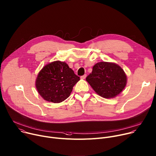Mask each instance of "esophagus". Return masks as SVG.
<instances>
[{
    "label": "esophagus",
    "instance_id": "1",
    "mask_svg": "<svg viewBox=\"0 0 156 156\" xmlns=\"http://www.w3.org/2000/svg\"><path fill=\"white\" fill-rule=\"evenodd\" d=\"M86 76H87V75H86V74H84L83 76H82L80 77V79H85L86 77Z\"/></svg>",
    "mask_w": 156,
    "mask_h": 156
}]
</instances>
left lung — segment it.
I'll return each instance as SVG.
<instances>
[{"label": "left lung", "instance_id": "8db88e82", "mask_svg": "<svg viewBox=\"0 0 156 156\" xmlns=\"http://www.w3.org/2000/svg\"><path fill=\"white\" fill-rule=\"evenodd\" d=\"M86 80L100 96L109 99L122 91L126 85L127 78L122 69L118 65L101 62L94 65Z\"/></svg>", "mask_w": 156, "mask_h": 156}]
</instances>
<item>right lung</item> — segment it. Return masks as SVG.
I'll list each match as a JSON object with an SVG mask.
<instances>
[{
	"instance_id": "right-lung-1",
	"label": "right lung",
	"mask_w": 156,
	"mask_h": 156,
	"mask_svg": "<svg viewBox=\"0 0 156 156\" xmlns=\"http://www.w3.org/2000/svg\"><path fill=\"white\" fill-rule=\"evenodd\" d=\"M79 80L80 77L66 62L55 61L46 65L41 70L35 86L45 101L59 103L69 96Z\"/></svg>"
}]
</instances>
